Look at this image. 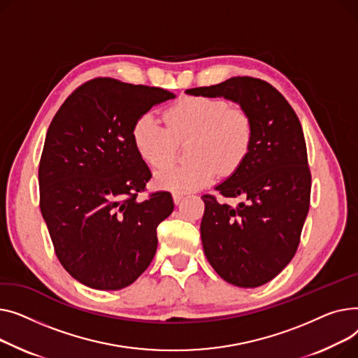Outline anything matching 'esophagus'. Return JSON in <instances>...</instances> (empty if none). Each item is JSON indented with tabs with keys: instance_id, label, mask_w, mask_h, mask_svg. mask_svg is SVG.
Listing matches in <instances>:
<instances>
[{
	"instance_id": "obj_1",
	"label": "esophagus",
	"mask_w": 358,
	"mask_h": 358,
	"mask_svg": "<svg viewBox=\"0 0 358 358\" xmlns=\"http://www.w3.org/2000/svg\"><path fill=\"white\" fill-rule=\"evenodd\" d=\"M173 202H175V205H179L182 201H183V195L182 194H178V192H173Z\"/></svg>"
}]
</instances>
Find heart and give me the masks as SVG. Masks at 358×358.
I'll return each instance as SVG.
<instances>
[{
    "label": "heart",
    "mask_w": 358,
    "mask_h": 358,
    "mask_svg": "<svg viewBox=\"0 0 358 358\" xmlns=\"http://www.w3.org/2000/svg\"><path fill=\"white\" fill-rule=\"evenodd\" d=\"M163 125L152 113L140 115L131 129L138 156L152 167H162L176 155L177 143L192 139L186 165L159 171V187L178 194L211 183L220 169L233 173L245 160L253 143V121L241 108H231L222 98L182 96L164 113Z\"/></svg>",
    "instance_id": "obj_1"
}]
</instances>
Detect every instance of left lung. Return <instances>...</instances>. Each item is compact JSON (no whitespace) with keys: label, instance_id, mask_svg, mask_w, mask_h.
I'll use <instances>...</instances> for the list:
<instances>
[{"label":"left lung","instance_id":"8db88e82","mask_svg":"<svg viewBox=\"0 0 358 358\" xmlns=\"http://www.w3.org/2000/svg\"><path fill=\"white\" fill-rule=\"evenodd\" d=\"M195 96L237 102L253 121V143L238 169L215 186L237 206L203 195L201 238L218 275L240 287H257L295 256L309 211L310 172L296 113L266 80L234 76L218 85L186 90Z\"/></svg>","mask_w":358,"mask_h":358}]
</instances>
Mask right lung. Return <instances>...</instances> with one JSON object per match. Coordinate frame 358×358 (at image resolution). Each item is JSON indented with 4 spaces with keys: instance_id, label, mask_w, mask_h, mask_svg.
Masks as SVG:
<instances>
[{
    "instance_id": "obj_1",
    "label": "right lung",
    "mask_w": 358,
    "mask_h": 358,
    "mask_svg": "<svg viewBox=\"0 0 358 358\" xmlns=\"http://www.w3.org/2000/svg\"><path fill=\"white\" fill-rule=\"evenodd\" d=\"M163 88L96 78L75 90L53 117L38 164L40 209L69 275L92 289L138 279L157 248V225L173 211L169 192L138 201L152 173L131 129Z\"/></svg>"
}]
</instances>
